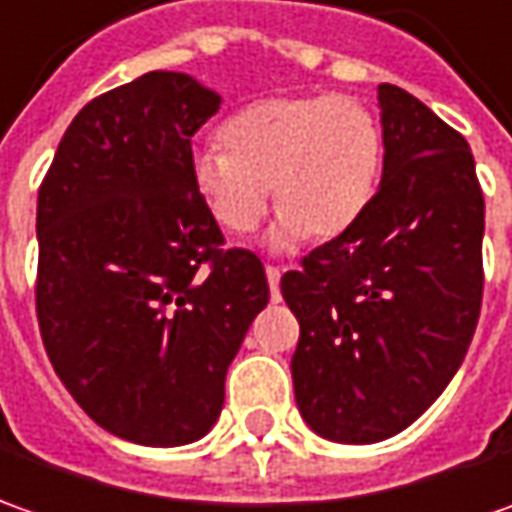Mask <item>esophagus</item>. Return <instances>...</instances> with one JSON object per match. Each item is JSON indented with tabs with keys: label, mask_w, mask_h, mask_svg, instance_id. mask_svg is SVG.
I'll use <instances>...</instances> for the list:
<instances>
[{
	"label": "esophagus",
	"mask_w": 512,
	"mask_h": 512,
	"mask_svg": "<svg viewBox=\"0 0 512 512\" xmlns=\"http://www.w3.org/2000/svg\"><path fill=\"white\" fill-rule=\"evenodd\" d=\"M280 269L277 266H266V280H269V289H272V300H280V294H277V289H280Z\"/></svg>",
	"instance_id": "esophagus-1"
}]
</instances>
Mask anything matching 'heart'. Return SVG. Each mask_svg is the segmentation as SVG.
Wrapping results in <instances>:
<instances>
[{
	"label": "heart",
	"instance_id": "heart-1",
	"mask_svg": "<svg viewBox=\"0 0 512 512\" xmlns=\"http://www.w3.org/2000/svg\"><path fill=\"white\" fill-rule=\"evenodd\" d=\"M223 147L189 152V181L209 215L232 235L252 232L280 209L266 243L294 249L306 235H345L374 201L382 175V130L362 101L326 93L274 96L223 124Z\"/></svg>",
	"mask_w": 512,
	"mask_h": 512
}]
</instances>
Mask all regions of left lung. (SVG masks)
I'll list each match as a JSON object with an SVG mask.
<instances>
[{"label": "left lung", "mask_w": 512, "mask_h": 512, "mask_svg": "<svg viewBox=\"0 0 512 512\" xmlns=\"http://www.w3.org/2000/svg\"><path fill=\"white\" fill-rule=\"evenodd\" d=\"M382 181L368 212L280 280L300 323L294 399L340 445L397 436L465 360L482 309L485 198L462 135L379 84Z\"/></svg>", "instance_id": "left-lung-1"}]
</instances>
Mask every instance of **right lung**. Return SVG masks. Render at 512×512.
<instances>
[{
    "instance_id": "add662e5",
    "label": "right lung",
    "mask_w": 512,
    "mask_h": 512,
    "mask_svg": "<svg viewBox=\"0 0 512 512\" xmlns=\"http://www.w3.org/2000/svg\"><path fill=\"white\" fill-rule=\"evenodd\" d=\"M221 104L186 73H144L73 118L39 189L47 357L81 411L135 445L212 431L226 368L269 303L263 263L218 249L189 181L192 135Z\"/></svg>"
}]
</instances>
